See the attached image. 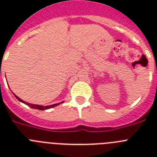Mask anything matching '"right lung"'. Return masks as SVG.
I'll list each match as a JSON object with an SVG mask.
<instances>
[{
    "instance_id": "1",
    "label": "right lung",
    "mask_w": 157,
    "mask_h": 157,
    "mask_svg": "<svg viewBox=\"0 0 157 157\" xmlns=\"http://www.w3.org/2000/svg\"><path fill=\"white\" fill-rule=\"evenodd\" d=\"M16 96V95H15ZM16 98H17L18 100H19V101H21V102H23L24 104H26V105H29L30 107H31V108H33V109H38V110H45V109H51V108H53V107L56 106V105H59V104H55V105H48V106H42V105H33V104H29L27 103V102H24V101H23V100H21L20 98H19L17 97V96H16Z\"/></svg>"
}]
</instances>
